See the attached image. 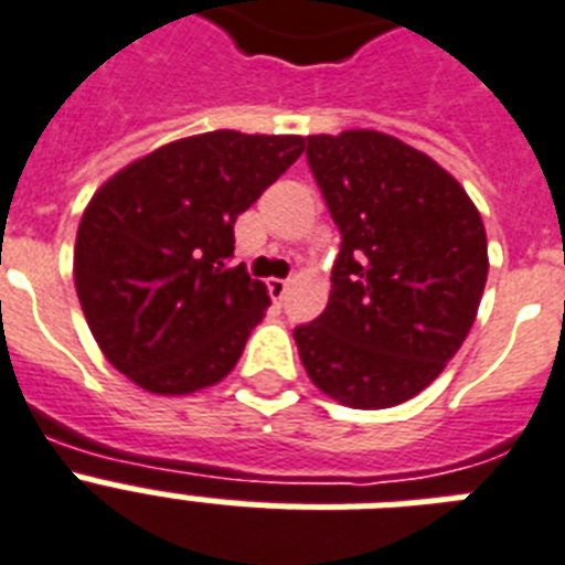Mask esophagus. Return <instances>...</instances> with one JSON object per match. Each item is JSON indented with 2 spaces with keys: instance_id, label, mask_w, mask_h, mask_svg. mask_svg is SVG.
I'll list each match as a JSON object with an SVG mask.
<instances>
[{
  "instance_id": "obj_1",
  "label": "esophagus",
  "mask_w": 565,
  "mask_h": 565,
  "mask_svg": "<svg viewBox=\"0 0 565 565\" xmlns=\"http://www.w3.org/2000/svg\"><path fill=\"white\" fill-rule=\"evenodd\" d=\"M287 290H290V278H269V296L275 301H281L287 296Z\"/></svg>"
}]
</instances>
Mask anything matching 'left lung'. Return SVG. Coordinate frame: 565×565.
Segmentation results:
<instances>
[{
	"instance_id": "obj_1",
	"label": "left lung",
	"mask_w": 565,
	"mask_h": 565,
	"mask_svg": "<svg viewBox=\"0 0 565 565\" xmlns=\"http://www.w3.org/2000/svg\"><path fill=\"white\" fill-rule=\"evenodd\" d=\"M342 249L324 313L292 330L307 377L351 409H388L456 356L488 281V235L458 179L377 130L307 136Z\"/></svg>"
}]
</instances>
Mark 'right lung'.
<instances>
[{
	"label": "right lung",
	"mask_w": 565,
	"mask_h": 565,
	"mask_svg": "<svg viewBox=\"0 0 565 565\" xmlns=\"http://www.w3.org/2000/svg\"><path fill=\"white\" fill-rule=\"evenodd\" d=\"M305 150L301 136L214 130L156 148L104 182L75 241L86 324L124 377L191 394L235 369L269 307L232 267L235 220Z\"/></svg>",
	"instance_id": "1"
}]
</instances>
